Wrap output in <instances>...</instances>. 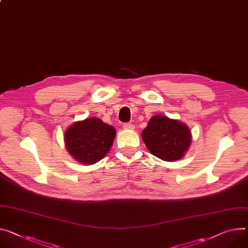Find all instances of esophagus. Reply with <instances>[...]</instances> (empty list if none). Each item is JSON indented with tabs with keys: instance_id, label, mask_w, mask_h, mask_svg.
Segmentation results:
<instances>
[{
	"instance_id": "obj_1",
	"label": "esophagus",
	"mask_w": 248,
	"mask_h": 248,
	"mask_svg": "<svg viewBox=\"0 0 248 248\" xmlns=\"http://www.w3.org/2000/svg\"><path fill=\"white\" fill-rule=\"evenodd\" d=\"M123 128L127 129V130H133L135 127H134V125H133L132 123H124L123 124Z\"/></svg>"
}]
</instances>
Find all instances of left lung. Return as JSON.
Instances as JSON below:
<instances>
[{"instance_id": "left-lung-1", "label": "left lung", "mask_w": 248, "mask_h": 248, "mask_svg": "<svg viewBox=\"0 0 248 248\" xmlns=\"http://www.w3.org/2000/svg\"><path fill=\"white\" fill-rule=\"evenodd\" d=\"M142 139L154 156L172 162L184 157L192 141V134L186 124L167 116L155 115L143 130Z\"/></svg>"}]
</instances>
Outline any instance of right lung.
Masks as SVG:
<instances>
[{
	"mask_svg": "<svg viewBox=\"0 0 248 248\" xmlns=\"http://www.w3.org/2000/svg\"><path fill=\"white\" fill-rule=\"evenodd\" d=\"M115 136V128L91 117L69 126L64 133V142L68 153L76 161L93 165L106 156Z\"/></svg>",
	"mask_w": 248,
	"mask_h": 248,
	"instance_id": "right-lung-1",
	"label": "right lung"
}]
</instances>
